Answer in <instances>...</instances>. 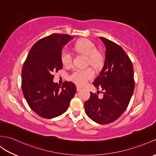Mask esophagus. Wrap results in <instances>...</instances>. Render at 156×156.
<instances>
[{
  "mask_svg": "<svg viewBox=\"0 0 156 156\" xmlns=\"http://www.w3.org/2000/svg\"><path fill=\"white\" fill-rule=\"evenodd\" d=\"M76 90H77V91L78 92V91H80V90H81V88H80V87H77L76 88Z\"/></svg>",
  "mask_w": 156,
  "mask_h": 156,
  "instance_id": "esophagus-1",
  "label": "esophagus"
}]
</instances>
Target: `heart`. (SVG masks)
<instances>
[{"label":"heart","mask_w":156,"mask_h":156,"mask_svg":"<svg viewBox=\"0 0 156 156\" xmlns=\"http://www.w3.org/2000/svg\"><path fill=\"white\" fill-rule=\"evenodd\" d=\"M74 48L78 52L87 55V64H90L94 68H97L102 62V57L93 42L90 40L79 41L74 45ZM73 59L72 54L68 48H64L61 52V60L65 66H69L72 64ZM94 76L92 69L89 68H76L73 70L69 78L78 86H83L87 82L91 79Z\"/></svg>","instance_id":"b5f03b06"}]
</instances>
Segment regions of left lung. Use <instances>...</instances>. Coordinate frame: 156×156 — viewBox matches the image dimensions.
Instances as JSON below:
<instances>
[{"instance_id":"obj_1","label":"left lung","mask_w":156,"mask_h":156,"mask_svg":"<svg viewBox=\"0 0 156 156\" xmlns=\"http://www.w3.org/2000/svg\"><path fill=\"white\" fill-rule=\"evenodd\" d=\"M99 38L105 45V60L93 85L102 89L103 97L100 98L90 92L84 108L92 121L105 125L117 120L127 108L134 91L135 81L133 64L124 49L113 41Z\"/></svg>"}]
</instances>
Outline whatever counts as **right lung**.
I'll return each instance as SVG.
<instances>
[{
	"label": "right lung",
	"mask_w": 156,
	"mask_h": 156,
	"mask_svg": "<svg viewBox=\"0 0 156 156\" xmlns=\"http://www.w3.org/2000/svg\"><path fill=\"white\" fill-rule=\"evenodd\" d=\"M72 39L67 34H53L39 39L32 46L23 64V95L31 110L43 118L62 115L76 92V86L71 82H64L61 87L53 82V73L63 68V47Z\"/></svg>",
	"instance_id": "add662e5"
}]
</instances>
